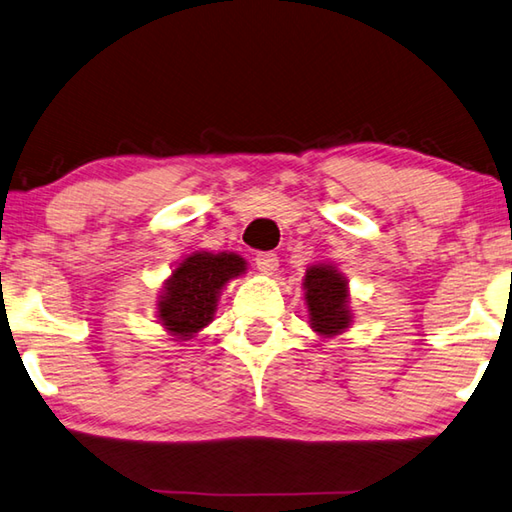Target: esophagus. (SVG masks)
Wrapping results in <instances>:
<instances>
[{
	"label": "esophagus",
	"mask_w": 512,
	"mask_h": 512,
	"mask_svg": "<svg viewBox=\"0 0 512 512\" xmlns=\"http://www.w3.org/2000/svg\"><path fill=\"white\" fill-rule=\"evenodd\" d=\"M255 266L262 275H273L277 271V266H280V259H277L275 253H257Z\"/></svg>",
	"instance_id": "obj_1"
}]
</instances>
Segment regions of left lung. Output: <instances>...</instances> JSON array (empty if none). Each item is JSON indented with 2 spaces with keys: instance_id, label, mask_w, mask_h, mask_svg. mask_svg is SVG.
<instances>
[{
  "instance_id": "obj_1",
  "label": "left lung",
  "mask_w": 512,
  "mask_h": 512,
  "mask_svg": "<svg viewBox=\"0 0 512 512\" xmlns=\"http://www.w3.org/2000/svg\"><path fill=\"white\" fill-rule=\"evenodd\" d=\"M304 300L309 309V324L315 333L333 338L349 329V291L347 277L336 266L315 264L304 275Z\"/></svg>"
}]
</instances>
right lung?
<instances>
[{
  "label": "right lung",
  "instance_id": "add662e5",
  "mask_svg": "<svg viewBox=\"0 0 512 512\" xmlns=\"http://www.w3.org/2000/svg\"><path fill=\"white\" fill-rule=\"evenodd\" d=\"M246 273V259L237 253H192L174 268L159 297V320L179 342L208 327L215 318L221 288Z\"/></svg>",
  "mask_w": 512,
  "mask_h": 512
}]
</instances>
